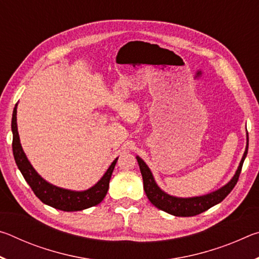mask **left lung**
Here are the masks:
<instances>
[{
  "label": "left lung",
  "instance_id": "8db88e82",
  "mask_svg": "<svg viewBox=\"0 0 259 259\" xmlns=\"http://www.w3.org/2000/svg\"><path fill=\"white\" fill-rule=\"evenodd\" d=\"M248 145L249 137L247 133V146H245V151L243 153V156L240 161V164L238 166V169H236L234 176L232 177L229 183L225 184L224 186H222L216 191L208 193V194L192 196V198H178V196L170 195L163 190H161L160 186L156 184L154 177H153L151 169L148 168V165L144 162L142 157L137 155L136 159L138 161L140 172H142L143 176L144 190H145L148 200H150L151 203L153 205H155L157 209L163 210L165 212L178 217H191L205 211V210H208L209 208L213 207V205L218 204L219 202H222V201L230 194V192L234 188L235 184L238 183L245 156L248 154Z\"/></svg>",
  "mask_w": 259,
  "mask_h": 259
}]
</instances>
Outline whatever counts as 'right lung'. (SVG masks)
Segmentation results:
<instances>
[{
    "mask_svg": "<svg viewBox=\"0 0 259 259\" xmlns=\"http://www.w3.org/2000/svg\"><path fill=\"white\" fill-rule=\"evenodd\" d=\"M17 106H18V104H16L14 108L11 121V130L12 135H14V138H12V151H14L17 166H18L21 175L24 176L25 181L27 182L30 188L33 190L34 194L45 204L50 205L52 208L63 210V211H80V210L94 207V205H97L102 202L107 194L112 172L119 157H116L112 162V164L108 166V169L103 175V177L94 186L88 188V190L73 191L52 185L51 183L47 182L45 178H42L37 174L34 166L28 161L23 147H21L18 126H17Z\"/></svg>",
    "mask_w": 259,
    "mask_h": 259,
    "instance_id": "obj_1",
    "label": "right lung"
}]
</instances>
